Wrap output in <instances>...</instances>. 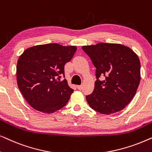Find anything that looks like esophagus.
Instances as JSON below:
<instances>
[{
	"label": "esophagus",
	"mask_w": 152,
	"mask_h": 152,
	"mask_svg": "<svg viewBox=\"0 0 152 152\" xmlns=\"http://www.w3.org/2000/svg\"><path fill=\"white\" fill-rule=\"evenodd\" d=\"M77 88L79 90H81V89L82 88V85H78V86H77Z\"/></svg>",
	"instance_id": "esophagus-1"
}]
</instances>
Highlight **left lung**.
Instances as JSON below:
<instances>
[{
  "label": "left lung",
  "mask_w": 152,
  "mask_h": 152,
  "mask_svg": "<svg viewBox=\"0 0 152 152\" xmlns=\"http://www.w3.org/2000/svg\"><path fill=\"white\" fill-rule=\"evenodd\" d=\"M82 50L96 68L94 90L86 97L89 106L109 115L120 111L136 95L140 81V63L132 49L118 43H99ZM100 76L105 80L100 81Z\"/></svg>",
  "instance_id": "8db88e82"
}]
</instances>
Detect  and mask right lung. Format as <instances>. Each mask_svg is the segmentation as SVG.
<instances>
[{
	"label": "right lung",
	"mask_w": 152,
	"mask_h": 152,
	"mask_svg": "<svg viewBox=\"0 0 152 152\" xmlns=\"http://www.w3.org/2000/svg\"><path fill=\"white\" fill-rule=\"evenodd\" d=\"M77 50L74 45L58 43L38 45L26 49L18 59L16 78L23 96L33 109L52 113L64 107L73 90L64 77V66Z\"/></svg>",
	"instance_id": "obj_1"
}]
</instances>
